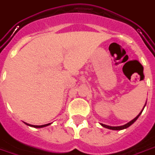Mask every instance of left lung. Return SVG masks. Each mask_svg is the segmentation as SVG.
Masks as SVG:
<instances>
[{"mask_svg":"<svg viewBox=\"0 0 155 155\" xmlns=\"http://www.w3.org/2000/svg\"><path fill=\"white\" fill-rule=\"evenodd\" d=\"M146 105V104H145ZM145 107V106H144ZM143 110H142V112H143ZM142 112L137 116L136 118H134L132 120H130V122H128L127 124H126V125H124V126H106V125H104V124H102V126H104V127H106V128H108V129H111V130H123V129H126V128H127V127H129V126H130V125H132L134 122L137 120V118L139 117L140 116V114H142Z\"/></svg>","mask_w":155,"mask_h":155,"instance_id":"1","label":"left lung"}]
</instances>
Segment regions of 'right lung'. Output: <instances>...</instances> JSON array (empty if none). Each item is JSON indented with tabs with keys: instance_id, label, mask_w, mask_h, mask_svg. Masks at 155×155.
I'll list each match as a JSON object with an SVG mask.
<instances>
[{
	"instance_id": "add662e5",
	"label": "right lung",
	"mask_w": 155,
	"mask_h": 155,
	"mask_svg": "<svg viewBox=\"0 0 155 155\" xmlns=\"http://www.w3.org/2000/svg\"><path fill=\"white\" fill-rule=\"evenodd\" d=\"M28 126H30L29 124H27ZM48 125H50V124H47V125H42V126H34V127H37V128H40V127H44V126H47Z\"/></svg>"
}]
</instances>
